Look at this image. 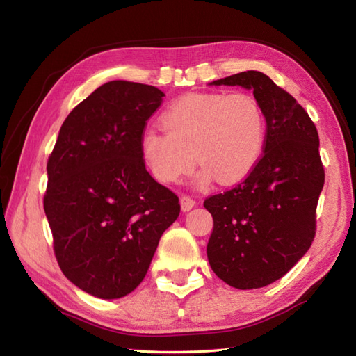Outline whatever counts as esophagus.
Segmentation results:
<instances>
[{
	"label": "esophagus",
	"instance_id": "34e87169",
	"mask_svg": "<svg viewBox=\"0 0 356 356\" xmlns=\"http://www.w3.org/2000/svg\"><path fill=\"white\" fill-rule=\"evenodd\" d=\"M180 205H182L184 213H186V211H190L191 208H194L195 200L193 197H190V195H182V197H180Z\"/></svg>",
	"mask_w": 356,
	"mask_h": 356
}]
</instances>
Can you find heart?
<instances>
[{"mask_svg": "<svg viewBox=\"0 0 356 356\" xmlns=\"http://www.w3.org/2000/svg\"><path fill=\"white\" fill-rule=\"evenodd\" d=\"M161 125L165 133H143L140 153L165 185L191 172L195 161L200 185L214 177L223 185L238 182L259 162L266 133L260 104L248 93L185 95L163 113Z\"/></svg>", "mask_w": 356, "mask_h": 356, "instance_id": "b5f03b06", "label": "heart"}]
</instances>
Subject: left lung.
<instances>
[{"instance_id":"left-lung-1","label":"left lung","mask_w":356,"mask_h":356,"mask_svg":"<svg viewBox=\"0 0 356 356\" xmlns=\"http://www.w3.org/2000/svg\"><path fill=\"white\" fill-rule=\"evenodd\" d=\"M252 90L266 119L263 153L231 190L203 202L214 218L208 260L236 289L277 282L311 248L324 185L320 139L307 111L266 74L241 72L213 82Z\"/></svg>"}]
</instances>
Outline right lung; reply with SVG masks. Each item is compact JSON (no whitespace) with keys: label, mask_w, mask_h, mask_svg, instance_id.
<instances>
[{"label":"right lung","mask_w":356,"mask_h":356,"mask_svg":"<svg viewBox=\"0 0 356 356\" xmlns=\"http://www.w3.org/2000/svg\"><path fill=\"white\" fill-rule=\"evenodd\" d=\"M161 90L111 81L74 107L49 156L44 211L63 274L97 298L133 292L145 277L179 197L145 168L140 139Z\"/></svg>","instance_id":"add662e5"}]
</instances>
